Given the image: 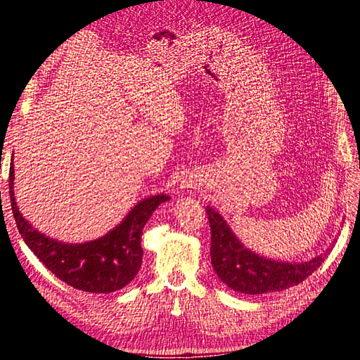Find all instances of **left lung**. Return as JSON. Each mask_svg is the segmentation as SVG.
I'll return each instance as SVG.
<instances>
[{
  "mask_svg": "<svg viewBox=\"0 0 360 360\" xmlns=\"http://www.w3.org/2000/svg\"><path fill=\"white\" fill-rule=\"evenodd\" d=\"M212 230V266L226 287L242 294L284 291L312 275L330 252V248L302 263L267 258L246 248L213 207H205Z\"/></svg>",
  "mask_w": 360,
  "mask_h": 360,
  "instance_id": "1",
  "label": "left lung"
}]
</instances>
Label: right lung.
<instances>
[{"mask_svg":"<svg viewBox=\"0 0 360 360\" xmlns=\"http://www.w3.org/2000/svg\"><path fill=\"white\" fill-rule=\"evenodd\" d=\"M13 180L12 167L8 176L12 210L18 230L32 254L68 285L99 294L122 290L136 276L143 264L141 236L144 225L158 207L169 200L165 193L141 200L105 236L84 243H64L37 231L19 212Z\"/></svg>","mask_w":360,"mask_h":360,"instance_id":"1","label":"right lung"}]
</instances>
